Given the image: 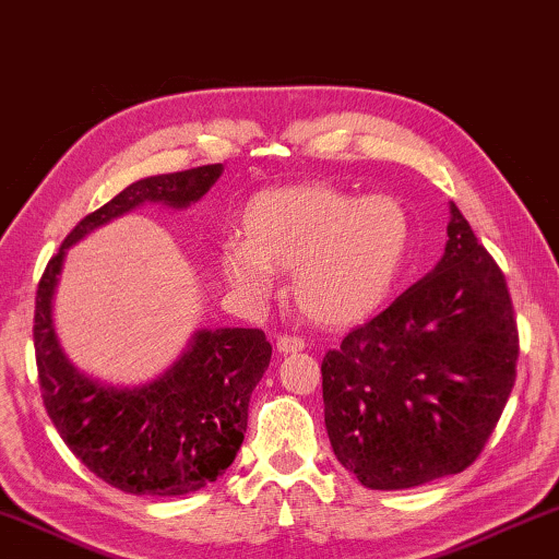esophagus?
I'll use <instances>...</instances> for the list:
<instances>
[{
	"instance_id": "esophagus-1",
	"label": "esophagus",
	"mask_w": 559,
	"mask_h": 559,
	"mask_svg": "<svg viewBox=\"0 0 559 559\" xmlns=\"http://www.w3.org/2000/svg\"><path fill=\"white\" fill-rule=\"evenodd\" d=\"M276 349L281 355H290V353H300V349H306V340L298 337V335H281L276 340Z\"/></svg>"
}]
</instances>
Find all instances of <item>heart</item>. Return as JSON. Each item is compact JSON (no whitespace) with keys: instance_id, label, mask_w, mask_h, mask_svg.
I'll list each match as a JSON object with an SVG mask.
<instances>
[{"instance_id":"b5f03b06","label":"heart","mask_w":559,"mask_h":559,"mask_svg":"<svg viewBox=\"0 0 559 559\" xmlns=\"http://www.w3.org/2000/svg\"><path fill=\"white\" fill-rule=\"evenodd\" d=\"M241 234L219 246L222 276L241 298L263 300L276 271H293L290 296L300 313L345 328L390 300L409 259L412 216L390 194L298 185L251 197Z\"/></svg>"}]
</instances>
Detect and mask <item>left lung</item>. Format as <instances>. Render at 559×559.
I'll list each match as a JSON object with an SVG mask.
<instances>
[{
    "label": "left lung",
    "mask_w": 559,
    "mask_h": 559,
    "mask_svg": "<svg viewBox=\"0 0 559 559\" xmlns=\"http://www.w3.org/2000/svg\"><path fill=\"white\" fill-rule=\"evenodd\" d=\"M441 261L323 357L325 429L365 488L402 490L468 468L515 384L503 271L451 202Z\"/></svg>",
    "instance_id": "1"
}]
</instances>
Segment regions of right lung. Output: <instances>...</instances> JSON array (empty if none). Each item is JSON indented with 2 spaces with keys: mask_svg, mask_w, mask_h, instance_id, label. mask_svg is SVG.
Masks as SVG:
<instances>
[{
  "mask_svg": "<svg viewBox=\"0 0 559 559\" xmlns=\"http://www.w3.org/2000/svg\"><path fill=\"white\" fill-rule=\"evenodd\" d=\"M222 173V165H204L132 182L75 224L36 290L34 349L46 412L73 456L122 493L187 496L219 478L241 449L271 345L257 328H202L157 380L100 382L71 362L56 335L53 296L66 251L140 204L187 210Z\"/></svg>",
  "mask_w": 559,
  "mask_h": 559,
  "instance_id": "obj_1",
  "label": "right lung"
}]
</instances>
